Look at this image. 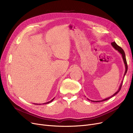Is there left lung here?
Wrapping results in <instances>:
<instances>
[{"label": "left lung", "instance_id": "8db88e82", "mask_svg": "<svg viewBox=\"0 0 133 133\" xmlns=\"http://www.w3.org/2000/svg\"><path fill=\"white\" fill-rule=\"evenodd\" d=\"M111 45H112L113 46V47L115 48V49H116V50H117L118 52H119L121 54H122V58H123V61H124V64H125V73H124V75H125V74H126V73H127V69H128V66H127V60H126V59H125V53H124V51L123 50V49L121 47H120L119 46H118L116 43H115V41H114V42H112V43H111ZM122 83L123 82H122L121 83V85H120V88H119V89H118V90L114 94H113L112 96H111L110 97H108V98H107V99H104V100H101V101H93V102H101V101H105V100H109L110 98H111V97H113V96H115L118 92H120V90H121V87H122Z\"/></svg>", "mask_w": 133, "mask_h": 133}]
</instances>
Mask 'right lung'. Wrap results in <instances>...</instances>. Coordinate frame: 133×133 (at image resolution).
<instances>
[{
	"instance_id": "add662e5",
	"label": "right lung",
	"mask_w": 133,
	"mask_h": 133,
	"mask_svg": "<svg viewBox=\"0 0 133 133\" xmlns=\"http://www.w3.org/2000/svg\"><path fill=\"white\" fill-rule=\"evenodd\" d=\"M54 99H53L52 100H51L50 101H49V102H46V103H45V104H47V103H50V102H51L53 100H54Z\"/></svg>"
}]
</instances>
